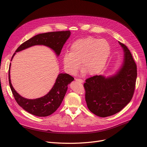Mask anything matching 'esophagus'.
Wrapping results in <instances>:
<instances>
[{
	"mask_svg": "<svg viewBox=\"0 0 147 147\" xmlns=\"http://www.w3.org/2000/svg\"><path fill=\"white\" fill-rule=\"evenodd\" d=\"M75 80L78 82H80V83H82L84 82V81L83 80H82V79H80V78H75Z\"/></svg>",
	"mask_w": 147,
	"mask_h": 147,
	"instance_id": "1",
	"label": "esophagus"
}]
</instances>
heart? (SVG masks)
<instances>
[{
    "instance_id": "obj_1",
    "label": "heart",
    "mask_w": 147,
    "mask_h": 147,
    "mask_svg": "<svg viewBox=\"0 0 147 147\" xmlns=\"http://www.w3.org/2000/svg\"><path fill=\"white\" fill-rule=\"evenodd\" d=\"M111 48L105 39L87 37L77 40L65 53L63 63L65 72L73 75L80 67L82 72L90 75L99 74L105 66L110 55Z\"/></svg>"
}]
</instances>
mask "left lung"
Wrapping results in <instances>:
<instances>
[{"label":"left lung","mask_w":147,"mask_h":147,"mask_svg":"<svg viewBox=\"0 0 147 147\" xmlns=\"http://www.w3.org/2000/svg\"><path fill=\"white\" fill-rule=\"evenodd\" d=\"M124 51V62L118 72L105 78L95 75L84 83L88 108L100 117L120 112L131 100L136 87L137 65L127 47L119 42Z\"/></svg>","instance_id":"8db88e82"}]
</instances>
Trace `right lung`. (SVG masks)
I'll return each mask as SVG.
<instances>
[{
  "mask_svg": "<svg viewBox=\"0 0 147 147\" xmlns=\"http://www.w3.org/2000/svg\"><path fill=\"white\" fill-rule=\"evenodd\" d=\"M70 35V30L40 34L22 43L15 52L20 51L34 45H42L51 48L58 56ZM15 53L13 54L11 59ZM10 69L8 70L9 84L15 100L24 110L37 117L49 116L59 108L67 90V85L74 80V77L67 74H59L54 86L47 94L38 99H28L21 96L13 88L10 80Z\"/></svg>",
  "mask_w": 147,
  "mask_h": 147,
  "instance_id": "obj_1",
  "label": "right lung"
}]
</instances>
